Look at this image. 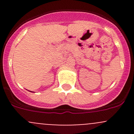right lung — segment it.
I'll use <instances>...</instances> for the list:
<instances>
[{
  "label": "right lung",
  "mask_w": 134,
  "mask_h": 134,
  "mask_svg": "<svg viewBox=\"0 0 134 134\" xmlns=\"http://www.w3.org/2000/svg\"><path fill=\"white\" fill-rule=\"evenodd\" d=\"M30 92H32V91H30Z\"/></svg>",
  "instance_id": "right-lung-1"
}]
</instances>
